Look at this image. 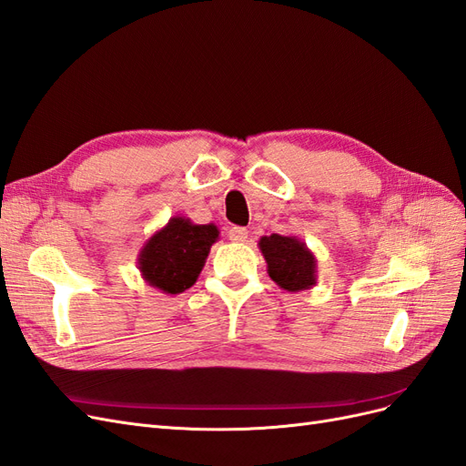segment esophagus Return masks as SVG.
<instances>
[{
    "label": "esophagus",
    "instance_id": "obj_1",
    "mask_svg": "<svg viewBox=\"0 0 466 466\" xmlns=\"http://www.w3.org/2000/svg\"><path fill=\"white\" fill-rule=\"evenodd\" d=\"M228 235H229V241L233 243H245L248 238V231L245 228H231Z\"/></svg>",
    "mask_w": 466,
    "mask_h": 466
}]
</instances>
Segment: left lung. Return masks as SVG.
<instances>
[{"label": "left lung", "instance_id": "left-lung-1", "mask_svg": "<svg viewBox=\"0 0 466 466\" xmlns=\"http://www.w3.org/2000/svg\"><path fill=\"white\" fill-rule=\"evenodd\" d=\"M258 248L276 286L286 291H303L317 286V258L298 237L272 233L260 237Z\"/></svg>", "mask_w": 466, "mask_h": 466}]
</instances>
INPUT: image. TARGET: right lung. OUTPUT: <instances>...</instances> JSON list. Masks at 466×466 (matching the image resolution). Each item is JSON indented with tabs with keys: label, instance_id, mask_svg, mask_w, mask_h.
<instances>
[{
	"label": "right lung",
	"instance_id": "obj_1",
	"mask_svg": "<svg viewBox=\"0 0 466 466\" xmlns=\"http://www.w3.org/2000/svg\"><path fill=\"white\" fill-rule=\"evenodd\" d=\"M218 238L219 229L214 223L198 225L188 218L175 216L139 250V274L146 284L167 295L187 291L198 279L209 248Z\"/></svg>",
	"mask_w": 466,
	"mask_h": 466
}]
</instances>
